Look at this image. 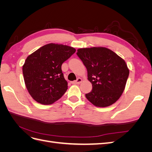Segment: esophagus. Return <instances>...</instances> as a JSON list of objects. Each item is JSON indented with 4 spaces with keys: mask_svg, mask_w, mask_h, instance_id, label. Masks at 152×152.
Returning a JSON list of instances; mask_svg holds the SVG:
<instances>
[{
    "mask_svg": "<svg viewBox=\"0 0 152 152\" xmlns=\"http://www.w3.org/2000/svg\"><path fill=\"white\" fill-rule=\"evenodd\" d=\"M82 81V80L81 78L79 77L76 80L72 82V84H80V83H81Z\"/></svg>",
    "mask_w": 152,
    "mask_h": 152,
    "instance_id": "obj_1",
    "label": "esophagus"
}]
</instances>
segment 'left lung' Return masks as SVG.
Masks as SVG:
<instances>
[{
	"label": "left lung",
	"instance_id": "left-lung-1",
	"mask_svg": "<svg viewBox=\"0 0 152 152\" xmlns=\"http://www.w3.org/2000/svg\"><path fill=\"white\" fill-rule=\"evenodd\" d=\"M79 57L93 86L86 97L98 107H107L120 98L125 89L129 70L126 61L112 50L103 47L80 48Z\"/></svg>",
	"mask_w": 152,
	"mask_h": 152
}]
</instances>
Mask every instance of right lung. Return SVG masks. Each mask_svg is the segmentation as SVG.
I'll use <instances>...</instances> for the list:
<instances>
[{"instance_id": "obj_1", "label": "right lung", "mask_w": 152, "mask_h": 152, "mask_svg": "<svg viewBox=\"0 0 152 152\" xmlns=\"http://www.w3.org/2000/svg\"><path fill=\"white\" fill-rule=\"evenodd\" d=\"M75 51L72 47L50 43L26 58L23 66L25 84L37 102L51 104L65 93L68 82L64 78L61 65Z\"/></svg>"}]
</instances>
